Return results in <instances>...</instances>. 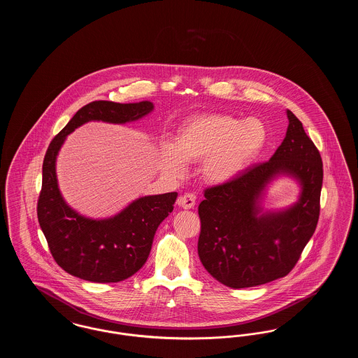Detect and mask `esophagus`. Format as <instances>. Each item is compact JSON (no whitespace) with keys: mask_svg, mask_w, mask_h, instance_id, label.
Returning <instances> with one entry per match:
<instances>
[{"mask_svg":"<svg viewBox=\"0 0 358 358\" xmlns=\"http://www.w3.org/2000/svg\"><path fill=\"white\" fill-rule=\"evenodd\" d=\"M177 204L180 205L181 208H184V209H192L196 205V197L192 193H185V194L178 197Z\"/></svg>","mask_w":358,"mask_h":358,"instance_id":"esophagus-1","label":"esophagus"}]
</instances>
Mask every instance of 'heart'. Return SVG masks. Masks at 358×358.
I'll use <instances>...</instances> for the list:
<instances>
[{"instance_id": "1", "label": "heart", "mask_w": 358, "mask_h": 358, "mask_svg": "<svg viewBox=\"0 0 358 358\" xmlns=\"http://www.w3.org/2000/svg\"><path fill=\"white\" fill-rule=\"evenodd\" d=\"M267 139V127L257 118L203 114L182 123L176 141L164 145L162 158L176 174L185 173L187 162L203 161V177L220 185L245 171L264 149Z\"/></svg>"}]
</instances>
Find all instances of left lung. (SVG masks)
<instances>
[{
    "label": "left lung",
    "mask_w": 358,
    "mask_h": 358,
    "mask_svg": "<svg viewBox=\"0 0 358 358\" xmlns=\"http://www.w3.org/2000/svg\"><path fill=\"white\" fill-rule=\"evenodd\" d=\"M289 127L270 161L247 168L235 180L205 189L199 205V256L216 280L231 289L260 286L294 268L320 219L322 158L302 122L287 110ZM289 175L301 185L287 210L263 213L265 187Z\"/></svg>",
    "instance_id": "8db88e82"
}]
</instances>
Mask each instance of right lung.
Masks as SVG:
<instances>
[{
    "label": "right lung",
    "instance_id": "obj_1",
    "mask_svg": "<svg viewBox=\"0 0 358 358\" xmlns=\"http://www.w3.org/2000/svg\"><path fill=\"white\" fill-rule=\"evenodd\" d=\"M153 108L148 101L88 103L52 139L43 162L37 219L55 262L66 273L88 282L117 283L146 263L155 231L173 210L177 192L136 199L108 219H88L64 201L56 178V157L66 136L87 122L122 124L141 120Z\"/></svg>",
    "mask_w": 358,
    "mask_h": 358
}]
</instances>
